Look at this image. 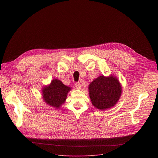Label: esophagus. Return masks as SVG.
<instances>
[{
  "instance_id": "34e87169",
  "label": "esophagus",
  "mask_w": 158,
  "mask_h": 158,
  "mask_svg": "<svg viewBox=\"0 0 158 158\" xmlns=\"http://www.w3.org/2000/svg\"><path fill=\"white\" fill-rule=\"evenodd\" d=\"M75 86H76V87L77 88V89H80L81 88V83L79 82H76V83H75Z\"/></svg>"
}]
</instances>
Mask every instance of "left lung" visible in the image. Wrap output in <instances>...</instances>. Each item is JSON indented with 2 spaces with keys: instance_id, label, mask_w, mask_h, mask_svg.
I'll return each instance as SVG.
<instances>
[{
  "instance_id": "8db88e82",
  "label": "left lung",
  "mask_w": 158,
  "mask_h": 158,
  "mask_svg": "<svg viewBox=\"0 0 158 158\" xmlns=\"http://www.w3.org/2000/svg\"><path fill=\"white\" fill-rule=\"evenodd\" d=\"M88 88L92 104L101 110L114 106L122 94L120 82L113 76L98 77L91 82Z\"/></svg>"
}]
</instances>
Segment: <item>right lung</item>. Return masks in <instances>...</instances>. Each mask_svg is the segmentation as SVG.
Here are the masks:
<instances>
[{"label": "right lung", "instance_id": "add662e5", "mask_svg": "<svg viewBox=\"0 0 158 158\" xmlns=\"http://www.w3.org/2000/svg\"><path fill=\"white\" fill-rule=\"evenodd\" d=\"M70 89V87L63 85L61 81L55 79L51 85L43 89L44 99L47 104L57 108L64 103Z\"/></svg>", "mask_w": 158, "mask_h": 158}]
</instances>
